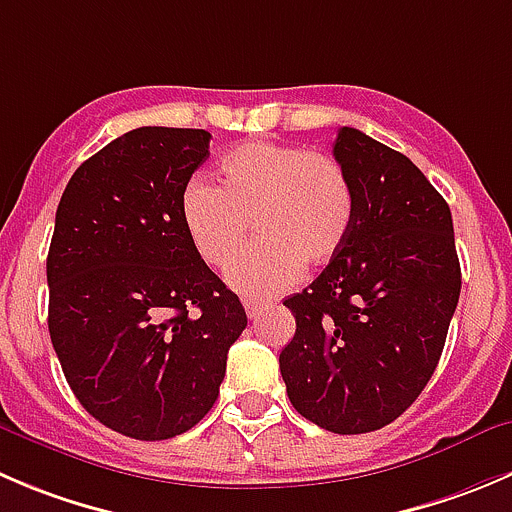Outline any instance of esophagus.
<instances>
[{"instance_id": "esophagus-1", "label": "esophagus", "mask_w": 512, "mask_h": 512, "mask_svg": "<svg viewBox=\"0 0 512 512\" xmlns=\"http://www.w3.org/2000/svg\"><path fill=\"white\" fill-rule=\"evenodd\" d=\"M262 310H265V302L260 300H245V312L250 320H257V317L262 315Z\"/></svg>"}]
</instances>
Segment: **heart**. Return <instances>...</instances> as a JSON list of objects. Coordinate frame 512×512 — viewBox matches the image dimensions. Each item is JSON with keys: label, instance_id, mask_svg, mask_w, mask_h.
<instances>
[{"label": "heart", "instance_id": "heart-1", "mask_svg": "<svg viewBox=\"0 0 512 512\" xmlns=\"http://www.w3.org/2000/svg\"><path fill=\"white\" fill-rule=\"evenodd\" d=\"M220 187L195 177L180 197V217L197 255L225 267L249 236L261 240L232 263L227 282L267 300L300 277L302 265L330 262L355 222V190L345 167L325 152L252 140L217 162Z\"/></svg>", "mask_w": 512, "mask_h": 512}]
</instances>
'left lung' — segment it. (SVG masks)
Here are the masks:
<instances>
[{"instance_id":"1","label":"left lung","mask_w":512,"mask_h":512,"mask_svg":"<svg viewBox=\"0 0 512 512\" xmlns=\"http://www.w3.org/2000/svg\"><path fill=\"white\" fill-rule=\"evenodd\" d=\"M332 155L355 190V222L317 280L285 300L297 330L280 372L302 418L360 435L400 418L433 377L460 262L448 202L408 157L352 127Z\"/></svg>"}]
</instances>
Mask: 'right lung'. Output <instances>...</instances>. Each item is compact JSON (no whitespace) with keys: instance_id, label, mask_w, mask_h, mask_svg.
I'll return each instance as SVG.
<instances>
[{"instance_id":"add662e5","label":"right lung","mask_w":512,"mask_h":512,"mask_svg":"<svg viewBox=\"0 0 512 512\" xmlns=\"http://www.w3.org/2000/svg\"><path fill=\"white\" fill-rule=\"evenodd\" d=\"M210 132L140 127L77 167L47 255L49 337L82 408L135 440L195 428L247 325L180 217Z\"/></svg>"}]
</instances>
